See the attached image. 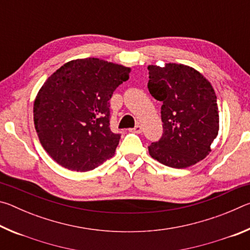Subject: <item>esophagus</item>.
Segmentation results:
<instances>
[{"label":"esophagus","instance_id":"34e87169","mask_svg":"<svg viewBox=\"0 0 250 250\" xmlns=\"http://www.w3.org/2000/svg\"><path fill=\"white\" fill-rule=\"evenodd\" d=\"M131 131H132V132H134V133H141L142 132V126L140 125H135L133 129H131Z\"/></svg>","mask_w":250,"mask_h":250}]
</instances>
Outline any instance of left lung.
Segmentation results:
<instances>
[{
  "mask_svg": "<svg viewBox=\"0 0 250 250\" xmlns=\"http://www.w3.org/2000/svg\"><path fill=\"white\" fill-rule=\"evenodd\" d=\"M147 88L162 103L163 134L149 146V153L164 166L184 168L206 158L218 134L219 109L215 91L192 67L151 65Z\"/></svg>",
  "mask_w": 250,
  "mask_h": 250,
  "instance_id": "left-lung-1",
  "label": "left lung"
}]
</instances>
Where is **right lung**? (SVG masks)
<instances>
[{
  "label": "right lung",
  "instance_id": "1",
  "mask_svg": "<svg viewBox=\"0 0 250 250\" xmlns=\"http://www.w3.org/2000/svg\"><path fill=\"white\" fill-rule=\"evenodd\" d=\"M130 68L98 58L66 62L34 103V125L45 151L71 171L94 170L115 154L121 135L110 129L113 91Z\"/></svg>",
  "mask_w": 250,
  "mask_h": 250
}]
</instances>
